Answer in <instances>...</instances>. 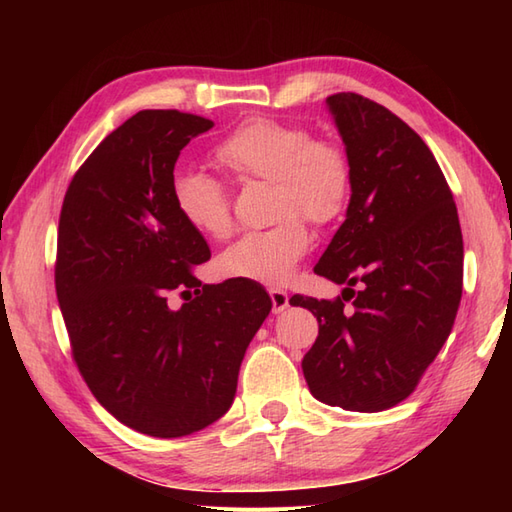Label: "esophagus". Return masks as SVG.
Listing matches in <instances>:
<instances>
[{
  "mask_svg": "<svg viewBox=\"0 0 512 512\" xmlns=\"http://www.w3.org/2000/svg\"><path fill=\"white\" fill-rule=\"evenodd\" d=\"M270 301H273V312L279 314L288 308V292L281 288H270Z\"/></svg>",
  "mask_w": 512,
  "mask_h": 512,
  "instance_id": "esophagus-1",
  "label": "esophagus"
}]
</instances>
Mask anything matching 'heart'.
Listing matches in <instances>:
<instances>
[{
	"mask_svg": "<svg viewBox=\"0 0 512 512\" xmlns=\"http://www.w3.org/2000/svg\"><path fill=\"white\" fill-rule=\"evenodd\" d=\"M213 158L237 180L275 184V217L264 231H248L217 257L224 277L279 286L310 250L308 222L339 220L352 193V167L343 147L312 138L306 125L257 116L217 143ZM178 215L204 237L231 233V206L215 178L202 171H178L171 182Z\"/></svg>",
	"mask_w": 512,
	"mask_h": 512,
	"instance_id": "b5f03b06",
	"label": "heart"
}]
</instances>
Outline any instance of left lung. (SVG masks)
Returning <instances> with one entry per match:
<instances>
[{"label":"left lung","instance_id":"obj_1","mask_svg":"<svg viewBox=\"0 0 512 512\" xmlns=\"http://www.w3.org/2000/svg\"><path fill=\"white\" fill-rule=\"evenodd\" d=\"M325 103L352 167V198L314 273L345 288L332 301L295 295L290 306L319 321L301 361L312 396L374 413L405 400L449 339L462 231L440 165L405 121L354 92ZM350 298L355 310L343 313Z\"/></svg>","mask_w":512,"mask_h":512}]
</instances>
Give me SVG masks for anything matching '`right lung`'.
<instances>
[{
  "mask_svg": "<svg viewBox=\"0 0 512 512\" xmlns=\"http://www.w3.org/2000/svg\"><path fill=\"white\" fill-rule=\"evenodd\" d=\"M213 121L143 110L96 147L65 191L54 286L74 363L127 427L180 438L231 409L239 365L273 301L248 279L202 284L211 257L178 215L173 167ZM180 291L188 299L171 309Z\"/></svg>",
  "mask_w": 512,
  "mask_h": 512,
  "instance_id": "obj_1",
  "label": "right lung"
}]
</instances>
